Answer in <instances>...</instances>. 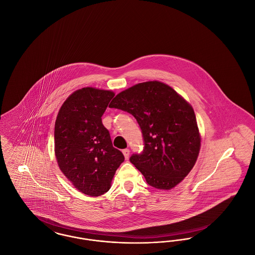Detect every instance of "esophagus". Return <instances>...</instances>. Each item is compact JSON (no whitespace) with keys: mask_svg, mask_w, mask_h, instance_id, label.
I'll list each match as a JSON object with an SVG mask.
<instances>
[{"mask_svg":"<svg viewBox=\"0 0 255 255\" xmlns=\"http://www.w3.org/2000/svg\"><path fill=\"white\" fill-rule=\"evenodd\" d=\"M122 153H123V155H124V157L126 159H128L129 158V155H130V150L129 149H123L122 150Z\"/></svg>","mask_w":255,"mask_h":255,"instance_id":"1","label":"esophagus"}]
</instances>
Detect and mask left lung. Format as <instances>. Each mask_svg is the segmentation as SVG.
Segmentation results:
<instances>
[{
    "instance_id": "left-lung-1",
    "label": "left lung",
    "mask_w": 255,
    "mask_h": 255,
    "mask_svg": "<svg viewBox=\"0 0 255 255\" xmlns=\"http://www.w3.org/2000/svg\"><path fill=\"white\" fill-rule=\"evenodd\" d=\"M109 107L131 114L141 129L143 150L133 154L130 161L147 183L168 190L182 182L193 168L201 147L191 105L169 86L148 81L120 93Z\"/></svg>"
}]
</instances>
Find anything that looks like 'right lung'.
Masks as SVG:
<instances>
[{"label": "right lung", "mask_w": 255, "mask_h": 255, "mask_svg": "<svg viewBox=\"0 0 255 255\" xmlns=\"http://www.w3.org/2000/svg\"><path fill=\"white\" fill-rule=\"evenodd\" d=\"M114 97L111 91L91 87L77 90L61 106L54 126V150L61 171L75 188L93 197L109 190L124 161L101 120Z\"/></svg>", "instance_id": "add662e5"}]
</instances>
